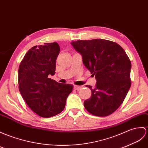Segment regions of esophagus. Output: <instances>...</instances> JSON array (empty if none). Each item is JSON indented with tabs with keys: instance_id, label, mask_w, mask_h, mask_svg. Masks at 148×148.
Returning a JSON list of instances; mask_svg holds the SVG:
<instances>
[{
	"instance_id": "1",
	"label": "esophagus",
	"mask_w": 148,
	"mask_h": 148,
	"mask_svg": "<svg viewBox=\"0 0 148 148\" xmlns=\"http://www.w3.org/2000/svg\"><path fill=\"white\" fill-rule=\"evenodd\" d=\"M81 88H82V86H77V85L74 86V89L75 90H80Z\"/></svg>"
}]
</instances>
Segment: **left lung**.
<instances>
[{"label": "left lung", "mask_w": 148, "mask_h": 148, "mask_svg": "<svg viewBox=\"0 0 148 148\" xmlns=\"http://www.w3.org/2000/svg\"><path fill=\"white\" fill-rule=\"evenodd\" d=\"M71 45L82 57V62L97 79L91 97L85 100V108L92 115L112 114L123 103L129 90L131 62L125 50L112 41L77 40Z\"/></svg>", "instance_id": "8db88e82"}]
</instances>
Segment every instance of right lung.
I'll list each match as a JSON object with an SVG mask.
<instances>
[{"label":"right lung","instance_id":"obj_1","mask_svg":"<svg viewBox=\"0 0 148 148\" xmlns=\"http://www.w3.org/2000/svg\"><path fill=\"white\" fill-rule=\"evenodd\" d=\"M60 52L57 42L45 43L29 49L21 62L18 84L27 106L37 115L49 118L62 112L73 85L49 78L56 73V60Z\"/></svg>","mask_w":148,"mask_h":148}]
</instances>
